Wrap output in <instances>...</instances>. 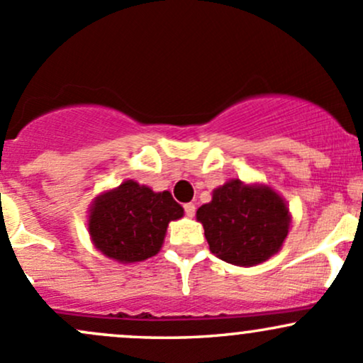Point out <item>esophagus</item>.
I'll list each match as a JSON object with an SVG mask.
<instances>
[{
	"instance_id": "obj_1",
	"label": "esophagus",
	"mask_w": 363,
	"mask_h": 363,
	"mask_svg": "<svg viewBox=\"0 0 363 363\" xmlns=\"http://www.w3.org/2000/svg\"><path fill=\"white\" fill-rule=\"evenodd\" d=\"M194 211H196V207H194V203H186L184 205V212L188 217H193L194 216Z\"/></svg>"
}]
</instances>
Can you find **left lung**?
Segmentation results:
<instances>
[{
  "label": "left lung",
  "instance_id": "1",
  "mask_svg": "<svg viewBox=\"0 0 363 363\" xmlns=\"http://www.w3.org/2000/svg\"><path fill=\"white\" fill-rule=\"evenodd\" d=\"M212 254L235 266L261 264L277 254L291 230L287 201L268 184L230 179L196 211Z\"/></svg>",
  "mask_w": 363,
  "mask_h": 363
}]
</instances>
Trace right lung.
Instances as JSON below:
<instances>
[{"label": "right lung", "instance_id": "1", "mask_svg": "<svg viewBox=\"0 0 363 363\" xmlns=\"http://www.w3.org/2000/svg\"><path fill=\"white\" fill-rule=\"evenodd\" d=\"M182 216L184 208L169 191L156 193L128 179L95 196L89 212V235L106 257L132 264L158 254L169 223Z\"/></svg>", "mask_w": 363, "mask_h": 363}]
</instances>
